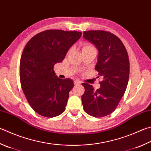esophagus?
<instances>
[{
	"label": "esophagus",
	"mask_w": 151,
	"mask_h": 151,
	"mask_svg": "<svg viewBox=\"0 0 151 151\" xmlns=\"http://www.w3.org/2000/svg\"><path fill=\"white\" fill-rule=\"evenodd\" d=\"M74 84H75V85H78L81 84V82L78 81H74Z\"/></svg>",
	"instance_id": "esophagus-1"
}]
</instances>
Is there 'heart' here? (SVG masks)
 Here are the masks:
<instances>
[{
	"label": "heart",
	"instance_id": "obj_1",
	"mask_svg": "<svg viewBox=\"0 0 151 151\" xmlns=\"http://www.w3.org/2000/svg\"><path fill=\"white\" fill-rule=\"evenodd\" d=\"M88 49H95V48L94 46L89 44V43H84L83 47V51L88 50Z\"/></svg>",
	"mask_w": 151,
	"mask_h": 151
}]
</instances>
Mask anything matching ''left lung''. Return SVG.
<instances>
[{
    "mask_svg": "<svg viewBox=\"0 0 151 151\" xmlns=\"http://www.w3.org/2000/svg\"><path fill=\"white\" fill-rule=\"evenodd\" d=\"M83 37L98 49L95 69L98 72V78L100 76L102 81L96 90L89 84H82L85 89L82 102L88 114L102 117L116 109L127 88L129 76L127 51L119 38L109 32H84Z\"/></svg>",
    "mask_w": 151,
    "mask_h": 151,
    "instance_id": "left-lung-1",
    "label": "left lung"
}]
</instances>
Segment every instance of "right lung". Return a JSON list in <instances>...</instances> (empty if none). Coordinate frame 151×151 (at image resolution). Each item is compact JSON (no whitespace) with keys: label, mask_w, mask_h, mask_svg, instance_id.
I'll list each match as a JSON object with an SVG mask.
<instances>
[{"label":"right lung","mask_w":151,"mask_h":151,"mask_svg":"<svg viewBox=\"0 0 151 151\" xmlns=\"http://www.w3.org/2000/svg\"><path fill=\"white\" fill-rule=\"evenodd\" d=\"M81 35L75 31L45 30L24 47L20 63L21 86L30 106L41 116L53 117L64 112L74 83L70 78L57 77L53 67Z\"/></svg>","instance_id":"add662e5"}]
</instances>
